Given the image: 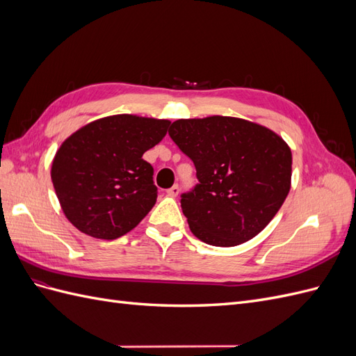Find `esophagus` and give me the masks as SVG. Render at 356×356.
I'll return each instance as SVG.
<instances>
[{
    "mask_svg": "<svg viewBox=\"0 0 356 356\" xmlns=\"http://www.w3.org/2000/svg\"><path fill=\"white\" fill-rule=\"evenodd\" d=\"M166 193H168V196H170V197H177L179 195V186L178 184L172 186L170 188H168Z\"/></svg>",
    "mask_w": 356,
    "mask_h": 356,
    "instance_id": "esophagus-1",
    "label": "esophagus"
}]
</instances>
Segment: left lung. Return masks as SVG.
<instances>
[{"mask_svg": "<svg viewBox=\"0 0 356 356\" xmlns=\"http://www.w3.org/2000/svg\"><path fill=\"white\" fill-rule=\"evenodd\" d=\"M169 136L196 168L197 184L181 195L193 234L208 245L252 239L281 209L293 156L270 129L212 115L170 124Z\"/></svg>", "mask_w": 356, "mask_h": 356, "instance_id": "8db88e82", "label": "left lung"}]
</instances>
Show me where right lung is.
<instances>
[{"label": "right lung", "mask_w": 356, "mask_h": 356, "mask_svg": "<svg viewBox=\"0 0 356 356\" xmlns=\"http://www.w3.org/2000/svg\"><path fill=\"white\" fill-rule=\"evenodd\" d=\"M170 122L111 115L86 124L60 145L51 181L67 218L80 232L113 241L135 229L157 199L153 166L143 159Z\"/></svg>", "instance_id": "right-lung-1"}]
</instances>
